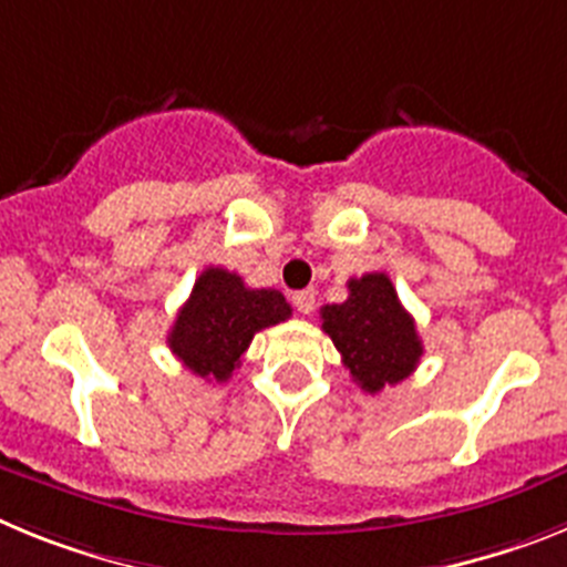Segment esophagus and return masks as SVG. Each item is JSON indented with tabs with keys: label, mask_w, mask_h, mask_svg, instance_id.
I'll return each instance as SVG.
<instances>
[{
	"label": "esophagus",
	"mask_w": 567,
	"mask_h": 567,
	"mask_svg": "<svg viewBox=\"0 0 567 567\" xmlns=\"http://www.w3.org/2000/svg\"><path fill=\"white\" fill-rule=\"evenodd\" d=\"M292 303L300 315H309L315 309V289H300V292H295Z\"/></svg>",
	"instance_id": "34e87169"
}]
</instances>
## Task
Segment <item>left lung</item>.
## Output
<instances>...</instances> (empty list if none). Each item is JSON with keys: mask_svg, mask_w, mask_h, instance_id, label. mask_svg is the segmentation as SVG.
<instances>
[{"mask_svg": "<svg viewBox=\"0 0 567 567\" xmlns=\"http://www.w3.org/2000/svg\"><path fill=\"white\" fill-rule=\"evenodd\" d=\"M343 303L320 309L323 332L332 338L354 383L369 394L398 385L423 358L414 318L403 309L385 272L352 278Z\"/></svg>", "mask_w": 567, "mask_h": 567, "instance_id": "obj_1", "label": "left lung"}]
</instances>
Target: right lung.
I'll return each instance as SVG.
<instances>
[{"mask_svg": "<svg viewBox=\"0 0 567 567\" xmlns=\"http://www.w3.org/2000/svg\"><path fill=\"white\" fill-rule=\"evenodd\" d=\"M292 315L278 289H249L235 272L207 267L178 309L167 343L189 372L204 380L233 378L255 332Z\"/></svg>", "mask_w": 567, "mask_h": 567, "instance_id": "add662e5", "label": "right lung"}]
</instances>
